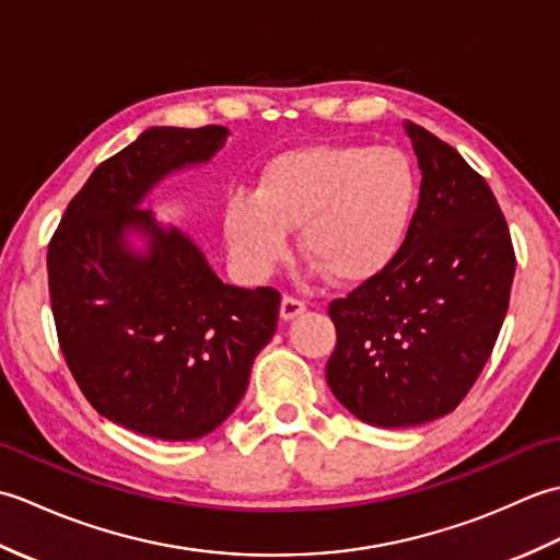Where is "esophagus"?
Wrapping results in <instances>:
<instances>
[{
  "label": "esophagus",
  "mask_w": 560,
  "mask_h": 560,
  "mask_svg": "<svg viewBox=\"0 0 560 560\" xmlns=\"http://www.w3.org/2000/svg\"><path fill=\"white\" fill-rule=\"evenodd\" d=\"M305 301H301V299H295V295H291V293H287L281 299V317L283 319H293V317H299L301 313H305Z\"/></svg>",
  "instance_id": "esophagus-1"
}]
</instances>
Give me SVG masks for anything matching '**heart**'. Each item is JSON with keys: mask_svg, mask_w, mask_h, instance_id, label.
<instances>
[{"mask_svg": "<svg viewBox=\"0 0 560 560\" xmlns=\"http://www.w3.org/2000/svg\"><path fill=\"white\" fill-rule=\"evenodd\" d=\"M419 201L413 163L395 147L315 144L283 151L253 192L225 207V235L245 273L269 277L299 229L301 253L331 281L361 283L401 253Z\"/></svg>", "mask_w": 560, "mask_h": 560, "instance_id": "1", "label": "heart"}]
</instances>
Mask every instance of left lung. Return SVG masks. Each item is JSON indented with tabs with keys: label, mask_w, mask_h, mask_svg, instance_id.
Masks as SVG:
<instances>
[{
	"label": "left lung",
	"mask_w": 560,
	"mask_h": 560,
	"mask_svg": "<svg viewBox=\"0 0 560 560\" xmlns=\"http://www.w3.org/2000/svg\"><path fill=\"white\" fill-rule=\"evenodd\" d=\"M423 173L401 253L329 303L327 385L361 421L409 428L459 407L491 359L510 305L515 247L483 177L421 125Z\"/></svg>",
	"instance_id": "8db88e82"
}]
</instances>
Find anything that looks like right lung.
<instances>
[{
	"label": "right lung",
	"mask_w": 560,
	"mask_h": 560,
	"mask_svg": "<svg viewBox=\"0 0 560 560\" xmlns=\"http://www.w3.org/2000/svg\"><path fill=\"white\" fill-rule=\"evenodd\" d=\"M225 129L153 127L91 173L47 245L57 341L81 395L105 419L159 440H197L243 399L273 337L281 293L223 283L183 233L139 201L165 173L211 159ZM152 235L149 258L121 245Z\"/></svg>",
	"instance_id": "obj_1"
}]
</instances>
